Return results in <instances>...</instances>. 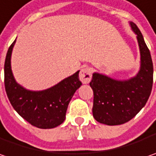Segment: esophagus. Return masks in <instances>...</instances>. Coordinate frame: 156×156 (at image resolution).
Here are the masks:
<instances>
[{
    "instance_id": "34e87169",
    "label": "esophagus",
    "mask_w": 156,
    "mask_h": 156,
    "mask_svg": "<svg viewBox=\"0 0 156 156\" xmlns=\"http://www.w3.org/2000/svg\"><path fill=\"white\" fill-rule=\"evenodd\" d=\"M92 78V69L89 67H84L80 70L79 79L83 84H88Z\"/></svg>"
}]
</instances>
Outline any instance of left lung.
Segmentation results:
<instances>
[{
    "label": "left lung",
    "mask_w": 156,
    "mask_h": 156,
    "mask_svg": "<svg viewBox=\"0 0 156 156\" xmlns=\"http://www.w3.org/2000/svg\"><path fill=\"white\" fill-rule=\"evenodd\" d=\"M137 35L140 52V68L127 80H117L94 72L90 82L94 91L93 115L101 124H123L138 114L146 105L153 86V62L148 48L138 26L130 22Z\"/></svg>",
    "instance_id": "1"
}]
</instances>
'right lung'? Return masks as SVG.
Wrapping results in <instances>:
<instances>
[{
	"instance_id": "right-lung-1",
	"label": "right lung",
	"mask_w": 156,
	"mask_h": 156,
	"mask_svg": "<svg viewBox=\"0 0 156 156\" xmlns=\"http://www.w3.org/2000/svg\"><path fill=\"white\" fill-rule=\"evenodd\" d=\"M15 43L16 40L5 59L4 84L8 98L15 110L32 125L41 129L55 128L65 120L69 101L82 85L79 70L46 90H27L16 81L12 73L11 54Z\"/></svg>"
}]
</instances>
